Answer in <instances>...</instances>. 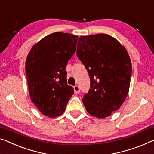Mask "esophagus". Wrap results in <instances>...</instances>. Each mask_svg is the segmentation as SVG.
<instances>
[{
    "label": "esophagus",
    "instance_id": "1",
    "mask_svg": "<svg viewBox=\"0 0 154 154\" xmlns=\"http://www.w3.org/2000/svg\"><path fill=\"white\" fill-rule=\"evenodd\" d=\"M73 90H74L75 94H79L80 92V88L78 85H75L73 87Z\"/></svg>",
    "mask_w": 154,
    "mask_h": 154
}]
</instances>
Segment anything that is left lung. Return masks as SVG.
Here are the masks:
<instances>
[{
  "label": "left lung",
  "instance_id": "left-lung-1",
  "mask_svg": "<svg viewBox=\"0 0 154 154\" xmlns=\"http://www.w3.org/2000/svg\"><path fill=\"white\" fill-rule=\"evenodd\" d=\"M77 56L88 70L90 89L82 99L87 112L106 118L128 95L132 65L126 48L107 34L79 37Z\"/></svg>",
  "mask_w": 154,
  "mask_h": 154
}]
</instances>
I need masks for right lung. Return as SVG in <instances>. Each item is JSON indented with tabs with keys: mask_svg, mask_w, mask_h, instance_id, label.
Segmentation results:
<instances>
[{
	"mask_svg": "<svg viewBox=\"0 0 154 154\" xmlns=\"http://www.w3.org/2000/svg\"><path fill=\"white\" fill-rule=\"evenodd\" d=\"M79 37L54 32L35 44L26 61L31 101L42 115L56 117L65 111L73 88L67 85L66 66L76 49Z\"/></svg>",
	"mask_w": 154,
	"mask_h": 154,
	"instance_id": "1",
	"label": "right lung"
}]
</instances>
